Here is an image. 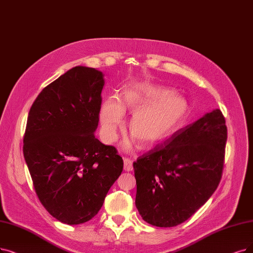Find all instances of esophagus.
I'll use <instances>...</instances> for the list:
<instances>
[{
    "instance_id": "1",
    "label": "esophagus",
    "mask_w": 253,
    "mask_h": 253,
    "mask_svg": "<svg viewBox=\"0 0 253 253\" xmlns=\"http://www.w3.org/2000/svg\"><path fill=\"white\" fill-rule=\"evenodd\" d=\"M124 164H125L124 168H125L126 171H132L133 170V162H132V160H130V159L126 158L124 160Z\"/></svg>"
}]
</instances>
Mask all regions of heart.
<instances>
[{
	"label": "heart",
	"instance_id": "heart-1",
	"mask_svg": "<svg viewBox=\"0 0 253 253\" xmlns=\"http://www.w3.org/2000/svg\"><path fill=\"white\" fill-rule=\"evenodd\" d=\"M125 111L133 113L128 132L143 146L155 145L177 130L189 115L187 100L164 88L150 84L127 86L120 103L109 98L100 110L102 135L108 142L117 138Z\"/></svg>",
	"mask_w": 253,
	"mask_h": 253
}]
</instances>
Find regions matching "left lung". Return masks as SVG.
Wrapping results in <instances>:
<instances>
[{"instance_id":"left-lung-1","label":"left lung","mask_w":253,"mask_h":253,"mask_svg":"<svg viewBox=\"0 0 253 253\" xmlns=\"http://www.w3.org/2000/svg\"><path fill=\"white\" fill-rule=\"evenodd\" d=\"M227 127L219 109L179 128L134 162L136 207L147 223H183L214 193L224 167Z\"/></svg>"}]
</instances>
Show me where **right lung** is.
Wrapping results in <instances>:
<instances>
[{
	"mask_svg": "<svg viewBox=\"0 0 253 253\" xmlns=\"http://www.w3.org/2000/svg\"><path fill=\"white\" fill-rule=\"evenodd\" d=\"M102 72L76 66L48 84L30 109L24 157L40 203L60 222L92 219L124 169L117 149L94 136Z\"/></svg>",
	"mask_w": 253,
	"mask_h": 253,
	"instance_id": "obj_1",
	"label": "right lung"
}]
</instances>
